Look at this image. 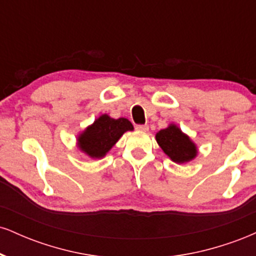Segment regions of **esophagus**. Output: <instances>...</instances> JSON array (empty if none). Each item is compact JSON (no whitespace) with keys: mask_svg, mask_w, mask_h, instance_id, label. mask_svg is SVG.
Returning <instances> with one entry per match:
<instances>
[{"mask_svg":"<svg viewBox=\"0 0 256 256\" xmlns=\"http://www.w3.org/2000/svg\"><path fill=\"white\" fill-rule=\"evenodd\" d=\"M136 130L140 131V132H146L149 130V128L146 125H137L136 126Z\"/></svg>","mask_w":256,"mask_h":256,"instance_id":"esophagus-1","label":"esophagus"}]
</instances>
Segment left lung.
I'll return each mask as SVG.
<instances>
[{"instance_id": "1", "label": "left lung", "mask_w": 256, "mask_h": 256, "mask_svg": "<svg viewBox=\"0 0 256 256\" xmlns=\"http://www.w3.org/2000/svg\"><path fill=\"white\" fill-rule=\"evenodd\" d=\"M155 140L173 162L186 164L198 156V146L174 122L158 131Z\"/></svg>"}]
</instances>
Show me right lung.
I'll use <instances>...</instances> for the list:
<instances>
[{
	"mask_svg": "<svg viewBox=\"0 0 256 256\" xmlns=\"http://www.w3.org/2000/svg\"><path fill=\"white\" fill-rule=\"evenodd\" d=\"M128 131H134L130 120L113 119L108 114H102L92 124L79 132L77 148L91 158H102Z\"/></svg>",
	"mask_w": 256,
	"mask_h": 256,
	"instance_id": "1",
	"label": "right lung"
}]
</instances>
